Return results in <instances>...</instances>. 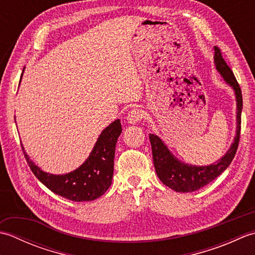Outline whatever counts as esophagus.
I'll return each mask as SVG.
<instances>
[{
    "mask_svg": "<svg viewBox=\"0 0 255 255\" xmlns=\"http://www.w3.org/2000/svg\"><path fill=\"white\" fill-rule=\"evenodd\" d=\"M143 111L142 110H139V108H133L130 112L128 113V116H127V121L129 124L134 125L139 123L141 119L143 118Z\"/></svg>",
    "mask_w": 255,
    "mask_h": 255,
    "instance_id": "34e87169",
    "label": "esophagus"
}]
</instances>
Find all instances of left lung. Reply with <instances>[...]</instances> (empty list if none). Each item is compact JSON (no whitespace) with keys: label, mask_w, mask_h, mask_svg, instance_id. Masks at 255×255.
<instances>
[{"label":"left lung","mask_w":255,"mask_h":255,"mask_svg":"<svg viewBox=\"0 0 255 255\" xmlns=\"http://www.w3.org/2000/svg\"><path fill=\"white\" fill-rule=\"evenodd\" d=\"M214 60L217 71L221 74L227 84H229L234 89L237 101V133L234 142L227 151V153L210 165L197 166L186 164L177 160V158L171 153V151L162 141L161 138L153 133L149 134L156 174L164 185L178 193L195 192L214 181L230 165L237 153L238 144H239L242 112V93L240 85L238 84L234 72L224 60L218 47H215Z\"/></svg>","instance_id":"1"}]
</instances>
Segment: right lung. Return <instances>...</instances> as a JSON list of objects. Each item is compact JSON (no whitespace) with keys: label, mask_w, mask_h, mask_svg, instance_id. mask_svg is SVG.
I'll list each match as a JSON object with an SVG mask.
<instances>
[{"label":"right lung","mask_w":255,"mask_h":255,"mask_svg":"<svg viewBox=\"0 0 255 255\" xmlns=\"http://www.w3.org/2000/svg\"><path fill=\"white\" fill-rule=\"evenodd\" d=\"M122 130L121 121L116 119L102 131L84 163L77 170L62 175L40 170L26 154L24 148L21 149L31 172L51 192L73 202H90L101 197L111 186L116 142Z\"/></svg>","instance_id":"1"}]
</instances>
